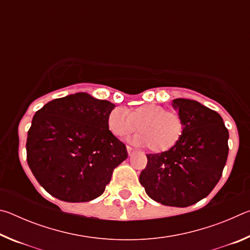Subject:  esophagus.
Returning a JSON list of instances; mask_svg holds the SVG:
<instances>
[{
    "mask_svg": "<svg viewBox=\"0 0 250 250\" xmlns=\"http://www.w3.org/2000/svg\"><path fill=\"white\" fill-rule=\"evenodd\" d=\"M126 151H128V155L129 156H133L135 154V151L132 149V147L129 146H126Z\"/></svg>",
    "mask_w": 250,
    "mask_h": 250,
    "instance_id": "esophagus-1",
    "label": "esophagus"
}]
</instances>
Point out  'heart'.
<instances>
[{
  "label": "heart",
  "mask_w": 250,
  "mask_h": 250,
  "mask_svg": "<svg viewBox=\"0 0 250 250\" xmlns=\"http://www.w3.org/2000/svg\"><path fill=\"white\" fill-rule=\"evenodd\" d=\"M108 129L118 139L139 133L133 142L138 146H147L152 152L171 150L183 134L184 124L175 111L167 110L158 104H143L131 108H115L108 116Z\"/></svg>",
  "instance_id": "obj_1"
}]
</instances>
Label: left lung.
<instances>
[{"mask_svg":"<svg viewBox=\"0 0 250 250\" xmlns=\"http://www.w3.org/2000/svg\"><path fill=\"white\" fill-rule=\"evenodd\" d=\"M172 105L183 120V134L171 150L146 154L139 180L152 200L186 207L206 197L218 183L229 134L222 117L197 101L177 98Z\"/></svg>","mask_w":250,"mask_h":250,"instance_id":"8db88e82","label":"left lung"}]
</instances>
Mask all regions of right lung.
<instances>
[{
  "instance_id": "obj_1",
  "label": "right lung",
  "mask_w": 250,
  "mask_h": 250,
  "mask_svg": "<svg viewBox=\"0 0 250 250\" xmlns=\"http://www.w3.org/2000/svg\"><path fill=\"white\" fill-rule=\"evenodd\" d=\"M116 105L86 92L54 99L35 113L27 133V163L50 195L64 202L95 200L128 158L108 129Z\"/></svg>"
}]
</instances>
